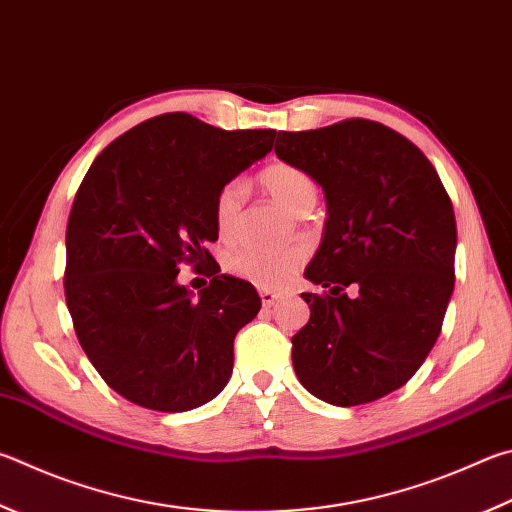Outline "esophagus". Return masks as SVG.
Returning <instances> with one entry per match:
<instances>
[{
	"label": "esophagus",
	"mask_w": 512,
	"mask_h": 512,
	"mask_svg": "<svg viewBox=\"0 0 512 512\" xmlns=\"http://www.w3.org/2000/svg\"><path fill=\"white\" fill-rule=\"evenodd\" d=\"M259 297H262V304L266 306V309H268V306H273L277 300H280V295L273 293V291H264V288H262V291H259Z\"/></svg>",
	"instance_id": "34e87169"
}]
</instances>
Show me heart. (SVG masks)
<instances>
[{
    "label": "heart",
    "mask_w": 512,
    "mask_h": 512,
    "mask_svg": "<svg viewBox=\"0 0 512 512\" xmlns=\"http://www.w3.org/2000/svg\"><path fill=\"white\" fill-rule=\"evenodd\" d=\"M259 183L264 185L275 201L286 210L302 215L309 212L318 201V183L302 167L286 161H275L259 172ZM246 201V185L241 179L226 181L212 201V219L221 237L232 235L237 226L239 212ZM304 255L300 250H268V248H237L228 257V271L241 280L250 282L264 291L284 288L293 280L297 268L302 266Z\"/></svg>",
    "instance_id": "heart-1"
}]
</instances>
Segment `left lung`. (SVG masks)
<instances>
[{"instance_id": "8db88e82", "label": "left lung", "mask_w": 512, "mask_h": 512, "mask_svg": "<svg viewBox=\"0 0 512 512\" xmlns=\"http://www.w3.org/2000/svg\"><path fill=\"white\" fill-rule=\"evenodd\" d=\"M275 154L309 172L329 206L304 273L327 291L302 293L311 318L291 338L295 374L324 403L378 401L416 374L441 333L454 288L452 201L427 156L376 120L280 132Z\"/></svg>"}]
</instances>
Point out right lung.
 Wrapping results in <instances>:
<instances>
[{"label":"right lung","instance_id":"add662e5","mask_svg":"<svg viewBox=\"0 0 512 512\" xmlns=\"http://www.w3.org/2000/svg\"><path fill=\"white\" fill-rule=\"evenodd\" d=\"M273 141L275 129L226 132L174 111L118 136L82 179L64 295L80 347L127 401L188 412L226 387L237 331L262 300L206 248L219 237L212 201ZM185 263L213 277L199 298L175 282Z\"/></svg>","mask_w":512,"mask_h":512}]
</instances>
